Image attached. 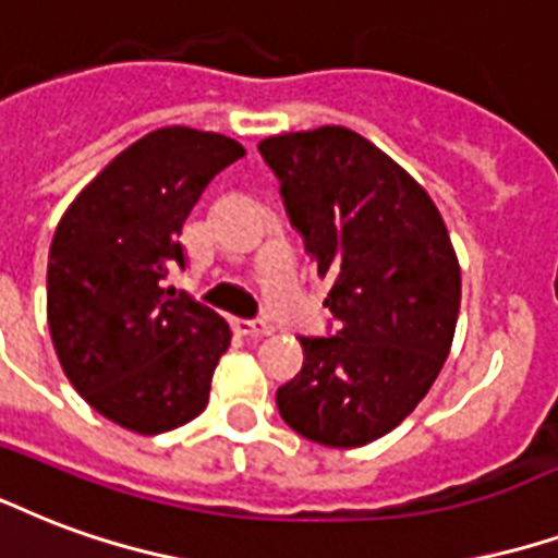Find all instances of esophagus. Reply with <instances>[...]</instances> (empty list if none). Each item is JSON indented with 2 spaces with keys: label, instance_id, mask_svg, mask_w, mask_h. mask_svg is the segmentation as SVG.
I'll list each match as a JSON object with an SVG mask.
<instances>
[{
  "label": "esophagus",
  "instance_id": "34e87169",
  "mask_svg": "<svg viewBox=\"0 0 558 558\" xmlns=\"http://www.w3.org/2000/svg\"><path fill=\"white\" fill-rule=\"evenodd\" d=\"M233 331L242 337H266L271 333V325L263 319H233Z\"/></svg>",
  "mask_w": 558,
  "mask_h": 558
}]
</instances>
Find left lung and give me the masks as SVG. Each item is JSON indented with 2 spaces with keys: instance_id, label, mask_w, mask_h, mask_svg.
<instances>
[{
  "instance_id": "1",
  "label": "left lung",
  "mask_w": 558,
  "mask_h": 558,
  "mask_svg": "<svg viewBox=\"0 0 558 558\" xmlns=\"http://www.w3.org/2000/svg\"><path fill=\"white\" fill-rule=\"evenodd\" d=\"M259 153L337 319L331 337H301L304 366L278 387V411L313 444L366 447L423 402L447 361L456 247L426 189L357 132H283Z\"/></svg>"
}]
</instances>
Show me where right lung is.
I'll use <instances>...</instances> for the list:
<instances>
[{
  "label": "right lung",
  "mask_w": 558,
  "mask_h": 558,
  "mask_svg": "<svg viewBox=\"0 0 558 558\" xmlns=\"http://www.w3.org/2000/svg\"><path fill=\"white\" fill-rule=\"evenodd\" d=\"M245 147L218 132L165 126L118 153L61 216L49 245L47 319L61 369L94 411L162 435L209 402L230 325L165 287L185 266L189 213Z\"/></svg>",
  "instance_id": "add662e5"
}]
</instances>
